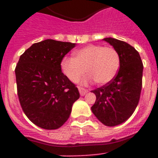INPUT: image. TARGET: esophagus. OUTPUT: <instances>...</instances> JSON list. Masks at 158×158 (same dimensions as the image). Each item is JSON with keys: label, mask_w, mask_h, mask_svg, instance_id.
Returning <instances> with one entry per match:
<instances>
[{"label": "esophagus", "mask_w": 158, "mask_h": 158, "mask_svg": "<svg viewBox=\"0 0 158 158\" xmlns=\"http://www.w3.org/2000/svg\"><path fill=\"white\" fill-rule=\"evenodd\" d=\"M79 91L81 96H84V95L88 93V90L83 89V88H80V87H79Z\"/></svg>", "instance_id": "1"}]
</instances>
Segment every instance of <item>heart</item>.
Returning a JSON list of instances; mask_svg holds the SVG:
<instances>
[{
    "instance_id": "b5f03b06",
    "label": "heart",
    "mask_w": 158,
    "mask_h": 158,
    "mask_svg": "<svg viewBox=\"0 0 158 158\" xmlns=\"http://www.w3.org/2000/svg\"><path fill=\"white\" fill-rule=\"evenodd\" d=\"M74 57L65 56L61 60L60 69L70 81H79L85 73L88 81L106 84L117 74L120 69V56L112 47L88 45L74 52Z\"/></svg>"
}]
</instances>
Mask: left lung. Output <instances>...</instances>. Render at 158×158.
I'll return each instance as SVG.
<instances>
[{"instance_id":"8db88e82","label":"left lung","mask_w":158,"mask_h":158,"mask_svg":"<svg viewBox=\"0 0 158 158\" xmlns=\"http://www.w3.org/2000/svg\"><path fill=\"white\" fill-rule=\"evenodd\" d=\"M120 56V69L108 84L93 90L96 102L91 107L95 116L106 126L122 124L137 107L142 89L143 65L139 53L125 42L106 38Z\"/></svg>"}]
</instances>
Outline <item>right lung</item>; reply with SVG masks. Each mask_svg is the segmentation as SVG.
<instances>
[{
	"label": "right lung",
	"mask_w": 158,
	"mask_h": 158,
	"mask_svg": "<svg viewBox=\"0 0 158 158\" xmlns=\"http://www.w3.org/2000/svg\"><path fill=\"white\" fill-rule=\"evenodd\" d=\"M75 43L47 39L33 43L15 67L19 100L27 117L38 127L56 130L64 125L79 98L76 86L65 77L60 62Z\"/></svg>",
	"instance_id": "1"
}]
</instances>
